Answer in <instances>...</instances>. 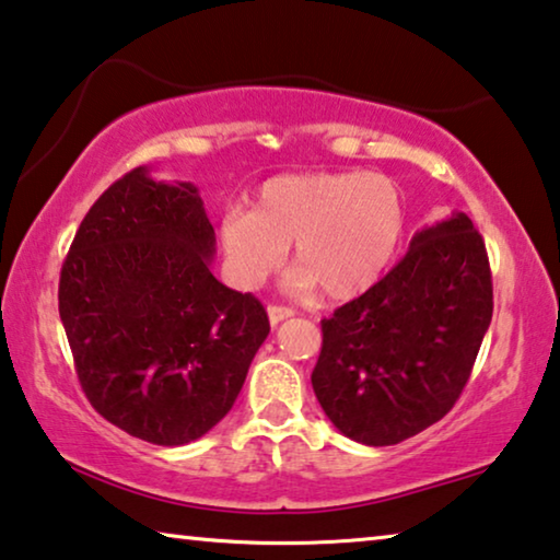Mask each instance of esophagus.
I'll list each match as a JSON object with an SVG mask.
<instances>
[{"label":"esophagus","mask_w":560,"mask_h":560,"mask_svg":"<svg viewBox=\"0 0 560 560\" xmlns=\"http://www.w3.org/2000/svg\"><path fill=\"white\" fill-rule=\"evenodd\" d=\"M295 315V310L288 307V305H268V317L272 325H278L282 320H288V317Z\"/></svg>","instance_id":"obj_1"}]
</instances>
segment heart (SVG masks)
Returning <instances> with one entry per match:
<instances>
[{
  "mask_svg": "<svg viewBox=\"0 0 560 560\" xmlns=\"http://www.w3.org/2000/svg\"><path fill=\"white\" fill-rule=\"evenodd\" d=\"M406 202L398 185L370 172H298L262 183L253 210H228L220 245L240 285L255 288L285 260L292 290L320 288L350 300L375 285L398 253Z\"/></svg>",
  "mask_w": 560,
  "mask_h": 560,
  "instance_id": "heart-1",
  "label": "heart"
}]
</instances>
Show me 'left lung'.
I'll use <instances>...</instances> for the list:
<instances>
[{
    "label": "left lung",
    "mask_w": 560,
    "mask_h": 560,
    "mask_svg": "<svg viewBox=\"0 0 560 560\" xmlns=\"http://www.w3.org/2000/svg\"><path fill=\"white\" fill-rule=\"evenodd\" d=\"M493 317L486 243L468 214L420 230L363 295L320 323L313 390L342 435L395 445L433 425L466 388Z\"/></svg>",
    "instance_id": "8db88e82"
}]
</instances>
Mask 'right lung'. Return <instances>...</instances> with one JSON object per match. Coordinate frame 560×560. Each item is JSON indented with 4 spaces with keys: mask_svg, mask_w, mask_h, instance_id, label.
Segmentation results:
<instances>
[{
    "mask_svg": "<svg viewBox=\"0 0 560 560\" xmlns=\"http://www.w3.org/2000/svg\"><path fill=\"white\" fill-rule=\"evenodd\" d=\"M214 230L197 187L135 167L84 214L59 275V317L92 408L154 445L228 416L270 332L250 292L210 272Z\"/></svg>",
    "mask_w": 560,
    "mask_h": 560,
    "instance_id": "obj_1",
    "label": "right lung"
}]
</instances>
